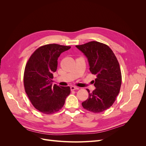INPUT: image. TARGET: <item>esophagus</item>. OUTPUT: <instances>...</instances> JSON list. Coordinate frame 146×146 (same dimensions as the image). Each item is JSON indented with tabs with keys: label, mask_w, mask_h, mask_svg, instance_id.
<instances>
[{
	"label": "esophagus",
	"mask_w": 146,
	"mask_h": 146,
	"mask_svg": "<svg viewBox=\"0 0 146 146\" xmlns=\"http://www.w3.org/2000/svg\"><path fill=\"white\" fill-rule=\"evenodd\" d=\"M79 88H77V87H76V86H70V90L71 91H74V90H78Z\"/></svg>",
	"instance_id": "esophagus-1"
}]
</instances>
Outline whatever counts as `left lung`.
I'll use <instances>...</instances> for the list:
<instances>
[{"label":"left lung","mask_w":146,"mask_h":146,"mask_svg":"<svg viewBox=\"0 0 146 146\" xmlns=\"http://www.w3.org/2000/svg\"><path fill=\"white\" fill-rule=\"evenodd\" d=\"M86 55L90 70L96 78L94 81L96 89L82 102L88 111L98 113L111 107L120 91L122 75L120 66L112 50L104 43L91 41L76 46Z\"/></svg>","instance_id":"1"}]
</instances>
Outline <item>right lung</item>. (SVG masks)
<instances>
[{
	"label": "right lung",
	"mask_w": 146,
	"mask_h": 146,
	"mask_svg": "<svg viewBox=\"0 0 146 146\" xmlns=\"http://www.w3.org/2000/svg\"><path fill=\"white\" fill-rule=\"evenodd\" d=\"M70 48L56 44L42 46L33 53L25 65V91L33 107L42 113L51 114L58 111L70 94L69 86L52 85L58 58Z\"/></svg>",
	"instance_id": "obj_1"
}]
</instances>
